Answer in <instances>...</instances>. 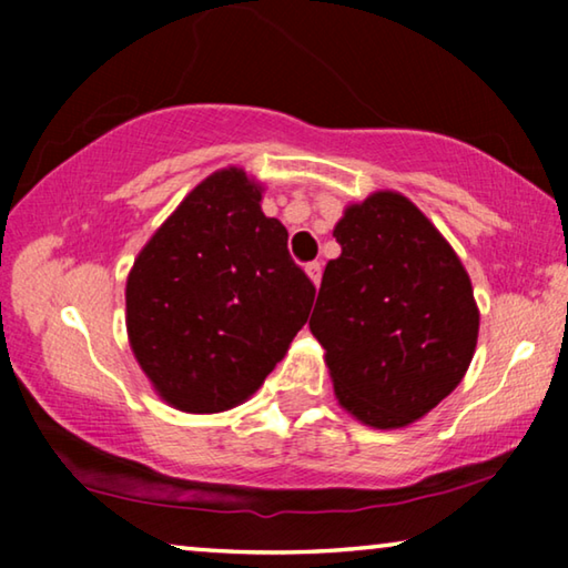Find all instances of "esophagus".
Returning <instances> with one entry per match:
<instances>
[{
    "instance_id": "obj_1",
    "label": "esophagus",
    "mask_w": 568,
    "mask_h": 568,
    "mask_svg": "<svg viewBox=\"0 0 568 568\" xmlns=\"http://www.w3.org/2000/svg\"><path fill=\"white\" fill-rule=\"evenodd\" d=\"M305 273H307V277H311L315 285H321V275H323V265L321 263H307L305 265Z\"/></svg>"
}]
</instances>
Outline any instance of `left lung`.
<instances>
[{"label":"left lung","mask_w":568,"mask_h":568,"mask_svg":"<svg viewBox=\"0 0 568 568\" xmlns=\"http://www.w3.org/2000/svg\"><path fill=\"white\" fill-rule=\"evenodd\" d=\"M311 331L341 406L373 428H403L466 376L478 338L468 273L430 220L398 192L351 205L333 230Z\"/></svg>","instance_id":"left-lung-1"}]
</instances>
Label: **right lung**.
<instances>
[{
  "instance_id": "obj_1",
  "label": "right lung",
  "mask_w": 568,
  "mask_h": 568,
  "mask_svg": "<svg viewBox=\"0 0 568 568\" xmlns=\"http://www.w3.org/2000/svg\"><path fill=\"white\" fill-rule=\"evenodd\" d=\"M261 197L243 170L215 172L130 271L134 358L180 410L217 413L253 396L311 315L315 285Z\"/></svg>"
}]
</instances>
